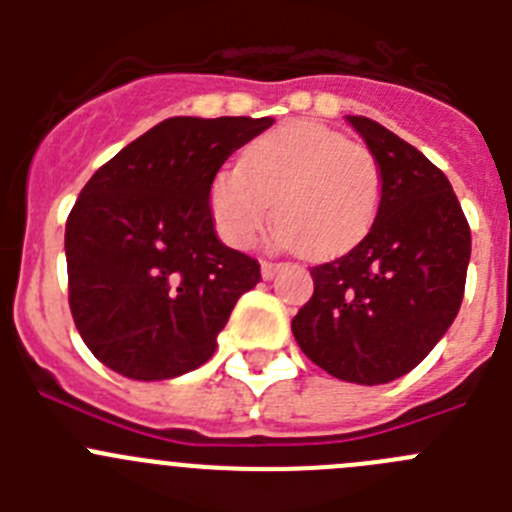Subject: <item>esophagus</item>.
I'll return each mask as SVG.
<instances>
[{"label":"esophagus","instance_id":"34e87169","mask_svg":"<svg viewBox=\"0 0 512 512\" xmlns=\"http://www.w3.org/2000/svg\"><path fill=\"white\" fill-rule=\"evenodd\" d=\"M274 274H277V264L274 261H261V277L274 279Z\"/></svg>","mask_w":512,"mask_h":512}]
</instances>
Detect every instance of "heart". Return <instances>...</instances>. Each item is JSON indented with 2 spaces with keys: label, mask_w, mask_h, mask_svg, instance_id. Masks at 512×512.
<instances>
[{
  "label": "heart",
  "mask_w": 512,
  "mask_h": 512,
  "mask_svg": "<svg viewBox=\"0 0 512 512\" xmlns=\"http://www.w3.org/2000/svg\"><path fill=\"white\" fill-rule=\"evenodd\" d=\"M382 169L364 143L318 122H289L253 140L241 166L212 176L210 210L230 246H251L274 205L279 241L305 256H341L369 233Z\"/></svg>",
  "instance_id": "1"
}]
</instances>
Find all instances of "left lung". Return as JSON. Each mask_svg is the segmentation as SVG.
<instances>
[{
	"mask_svg": "<svg viewBox=\"0 0 512 512\" xmlns=\"http://www.w3.org/2000/svg\"><path fill=\"white\" fill-rule=\"evenodd\" d=\"M382 169V202L364 241L312 266L292 333L343 382L387 384L431 354L464 297L472 233L449 179L379 122L348 115Z\"/></svg>",
	"mask_w": 512,
	"mask_h": 512,
	"instance_id": "left-lung-1",
	"label": "left lung"
}]
</instances>
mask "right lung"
I'll use <instances>...</instances> for the list:
<instances>
[{
	"instance_id": "right-lung-1",
	"label": "right lung",
	"mask_w": 512,
	"mask_h": 512,
	"mask_svg": "<svg viewBox=\"0 0 512 512\" xmlns=\"http://www.w3.org/2000/svg\"><path fill=\"white\" fill-rule=\"evenodd\" d=\"M271 117H169L99 166L66 220L69 305L87 348L138 382L205 364L259 261L220 243L212 176Z\"/></svg>"
}]
</instances>
